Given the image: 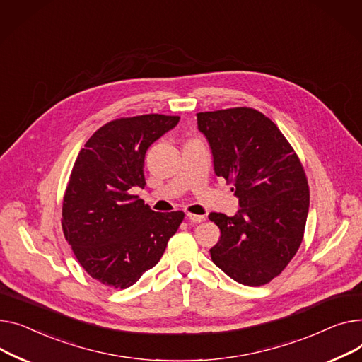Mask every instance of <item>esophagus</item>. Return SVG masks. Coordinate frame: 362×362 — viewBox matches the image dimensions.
Returning a JSON list of instances; mask_svg holds the SVG:
<instances>
[{"label": "esophagus", "instance_id": "obj_1", "mask_svg": "<svg viewBox=\"0 0 362 362\" xmlns=\"http://www.w3.org/2000/svg\"><path fill=\"white\" fill-rule=\"evenodd\" d=\"M187 218L189 219V222H193V223H200V222L206 221V218L203 215H194V214H187Z\"/></svg>", "mask_w": 362, "mask_h": 362}]
</instances>
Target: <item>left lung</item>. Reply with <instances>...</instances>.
<instances>
[{
	"mask_svg": "<svg viewBox=\"0 0 362 362\" xmlns=\"http://www.w3.org/2000/svg\"><path fill=\"white\" fill-rule=\"evenodd\" d=\"M199 130L214 155L215 174L240 199L235 216L211 211L221 229L214 263L238 284H269L298 251L310 206L304 166L270 118L238 106L199 112Z\"/></svg>",
	"mask_w": 362,
	"mask_h": 362,
	"instance_id": "obj_1",
	"label": "left lung"
}]
</instances>
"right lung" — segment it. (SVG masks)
<instances>
[{"mask_svg": "<svg viewBox=\"0 0 362 362\" xmlns=\"http://www.w3.org/2000/svg\"><path fill=\"white\" fill-rule=\"evenodd\" d=\"M178 115L146 114L102 125L81 148L62 200V232L80 266L115 289L134 285L160 260L184 211H153L130 194L144 188V155L178 124Z\"/></svg>", "mask_w": 362, "mask_h": 362, "instance_id": "obj_1", "label": "right lung"}]
</instances>
